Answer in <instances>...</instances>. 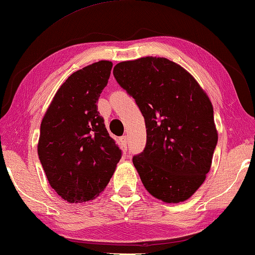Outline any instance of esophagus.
Masks as SVG:
<instances>
[{
  "label": "esophagus",
  "mask_w": 255,
  "mask_h": 255,
  "mask_svg": "<svg viewBox=\"0 0 255 255\" xmlns=\"http://www.w3.org/2000/svg\"><path fill=\"white\" fill-rule=\"evenodd\" d=\"M119 140H120V144H121V146H123V148L125 149V151H127V143H128L127 136H121Z\"/></svg>",
  "instance_id": "obj_1"
}]
</instances>
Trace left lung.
I'll use <instances>...</instances> for the list:
<instances>
[{
  "label": "left lung",
  "instance_id": "1",
  "mask_svg": "<svg viewBox=\"0 0 255 255\" xmlns=\"http://www.w3.org/2000/svg\"><path fill=\"white\" fill-rule=\"evenodd\" d=\"M113 76L145 120L146 145L132 157L145 188L165 203L188 200L205 180L218 142L208 95L188 71L165 58L120 62Z\"/></svg>",
  "mask_w": 255,
  "mask_h": 255
}]
</instances>
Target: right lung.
<instances>
[{
	"label": "right lung",
	"mask_w": 255,
	"mask_h": 255,
	"mask_svg": "<svg viewBox=\"0 0 255 255\" xmlns=\"http://www.w3.org/2000/svg\"><path fill=\"white\" fill-rule=\"evenodd\" d=\"M112 62L76 71L59 88L40 124L37 152L51 187L69 203H83L104 191L121 159L98 111Z\"/></svg>",
	"instance_id": "obj_1"
}]
</instances>
